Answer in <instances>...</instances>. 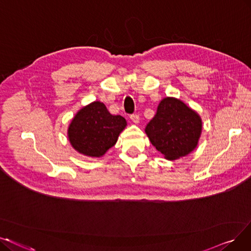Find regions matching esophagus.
<instances>
[{"instance_id":"34e87169","label":"esophagus","mask_w":251,"mask_h":251,"mask_svg":"<svg viewBox=\"0 0 251 251\" xmlns=\"http://www.w3.org/2000/svg\"><path fill=\"white\" fill-rule=\"evenodd\" d=\"M129 118H131V120L134 124H138L139 120H140V117H139L138 114H132L131 116H129Z\"/></svg>"}]
</instances>
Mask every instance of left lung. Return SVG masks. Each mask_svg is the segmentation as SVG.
<instances>
[{"mask_svg":"<svg viewBox=\"0 0 251 251\" xmlns=\"http://www.w3.org/2000/svg\"><path fill=\"white\" fill-rule=\"evenodd\" d=\"M202 131L201 118L175 98H165L145 127L151 144L168 159L185 156L196 148Z\"/></svg>","mask_w":251,"mask_h":251,"instance_id":"8db88e82","label":"left lung"}]
</instances>
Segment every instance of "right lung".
Segmentation results:
<instances>
[{"mask_svg": "<svg viewBox=\"0 0 251 251\" xmlns=\"http://www.w3.org/2000/svg\"><path fill=\"white\" fill-rule=\"evenodd\" d=\"M126 126L123 116L112 115L103 103L94 102L75 115L69 126L68 136L78 152L100 157L116 143Z\"/></svg>", "mask_w": 251, "mask_h": 251, "instance_id": "right-lung-1", "label": "right lung"}]
</instances>
